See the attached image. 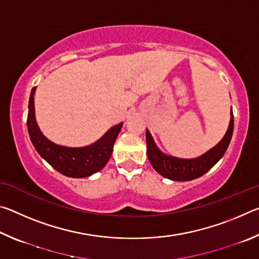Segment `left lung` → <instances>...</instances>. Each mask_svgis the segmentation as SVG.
Segmentation results:
<instances>
[{"instance_id":"left-lung-1","label":"left lung","mask_w":259,"mask_h":259,"mask_svg":"<svg viewBox=\"0 0 259 259\" xmlns=\"http://www.w3.org/2000/svg\"><path fill=\"white\" fill-rule=\"evenodd\" d=\"M234 117L233 112H231V121L229 129L221 142L205 154L196 159H178V157L168 156L161 153L156 147L150 131L146 130V144H147V156L151 164L161 176L172 179V181H192L199 178L209 171L217 162L225 154L227 147L230 145L232 135H233Z\"/></svg>"}]
</instances>
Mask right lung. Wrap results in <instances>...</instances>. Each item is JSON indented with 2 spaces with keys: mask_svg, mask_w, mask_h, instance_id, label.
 <instances>
[{
  "mask_svg": "<svg viewBox=\"0 0 259 259\" xmlns=\"http://www.w3.org/2000/svg\"><path fill=\"white\" fill-rule=\"evenodd\" d=\"M33 88L28 103L27 128L30 142L43 159L57 171L67 177L83 178L102 170L112 155L113 146L117 135L121 131L122 123L114 125L98 142L85 147H65L56 145L47 139L38 129L35 120L34 93Z\"/></svg>",
  "mask_w": 259,
  "mask_h": 259,
  "instance_id": "obj_1",
  "label": "right lung"
}]
</instances>
